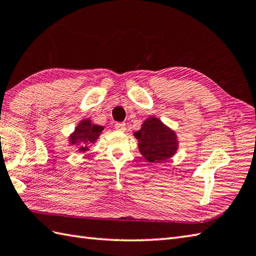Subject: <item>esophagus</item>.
<instances>
[{
    "label": "esophagus",
    "mask_w": 256,
    "mask_h": 256,
    "mask_svg": "<svg viewBox=\"0 0 256 256\" xmlns=\"http://www.w3.org/2000/svg\"><path fill=\"white\" fill-rule=\"evenodd\" d=\"M114 128L116 130H120V132H124V130H126V123H122V122H118L114 124Z\"/></svg>",
    "instance_id": "1"
}]
</instances>
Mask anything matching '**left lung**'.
<instances>
[{
    "label": "left lung",
    "mask_w": 256,
    "mask_h": 256,
    "mask_svg": "<svg viewBox=\"0 0 256 256\" xmlns=\"http://www.w3.org/2000/svg\"><path fill=\"white\" fill-rule=\"evenodd\" d=\"M138 140V150L150 162H164L178 150V140L172 130L157 118L150 116L134 133Z\"/></svg>",
    "instance_id": "1"
}]
</instances>
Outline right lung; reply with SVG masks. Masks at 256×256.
<instances>
[{
	"label": "right lung",
	"mask_w": 256,
	"mask_h": 256,
	"mask_svg": "<svg viewBox=\"0 0 256 256\" xmlns=\"http://www.w3.org/2000/svg\"><path fill=\"white\" fill-rule=\"evenodd\" d=\"M104 130V126L92 124L90 118H85L78 123L74 133L70 136V142L72 145H78L82 142L78 152H84L88 150V147L85 144H94L99 138L100 133Z\"/></svg>",
	"instance_id": "add662e5"
}]
</instances>
